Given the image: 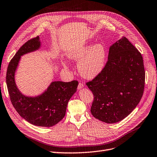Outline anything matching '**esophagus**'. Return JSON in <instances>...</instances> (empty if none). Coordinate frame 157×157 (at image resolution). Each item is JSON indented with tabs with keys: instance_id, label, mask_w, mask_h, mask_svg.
Wrapping results in <instances>:
<instances>
[{
	"instance_id": "obj_1",
	"label": "esophagus",
	"mask_w": 157,
	"mask_h": 157,
	"mask_svg": "<svg viewBox=\"0 0 157 157\" xmlns=\"http://www.w3.org/2000/svg\"><path fill=\"white\" fill-rule=\"evenodd\" d=\"M83 88H84V84L80 82L78 84V90H81V89Z\"/></svg>"
}]
</instances>
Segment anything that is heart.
I'll return each instance as SVG.
<instances>
[{"label":"heart","mask_w":157,"mask_h":157,"mask_svg":"<svg viewBox=\"0 0 157 157\" xmlns=\"http://www.w3.org/2000/svg\"><path fill=\"white\" fill-rule=\"evenodd\" d=\"M70 60L78 62V71L86 79H93L104 69L106 62V50L101 44H89L70 51L67 55ZM63 66L67 67L66 62Z\"/></svg>","instance_id":"obj_1"}]
</instances>
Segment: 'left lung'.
Returning a JSON list of instances; mask_svg holds the SVG:
<instances>
[{
  "label": "left lung",
  "mask_w": 157,
  "mask_h": 157,
  "mask_svg": "<svg viewBox=\"0 0 157 157\" xmlns=\"http://www.w3.org/2000/svg\"><path fill=\"white\" fill-rule=\"evenodd\" d=\"M94 99L91 113L106 123H115L127 117L142 99L145 69L142 55L125 37L109 48L102 71L86 83Z\"/></svg>",
  "instance_id": "obj_1"
}]
</instances>
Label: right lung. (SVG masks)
<instances>
[{
    "instance_id": "add662e5",
    "label": "right lung",
    "mask_w": 157,
    "mask_h": 157,
    "mask_svg": "<svg viewBox=\"0 0 157 157\" xmlns=\"http://www.w3.org/2000/svg\"><path fill=\"white\" fill-rule=\"evenodd\" d=\"M41 45L40 36H37L19 48L8 65L6 84L11 102L19 114L32 125L50 127L64 117L68 102L77 91L78 82L53 81L44 91L35 96L21 92L15 78L21 57L39 50Z\"/></svg>"
}]
</instances>
